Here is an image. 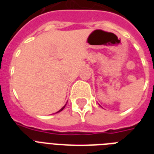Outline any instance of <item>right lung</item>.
Here are the masks:
<instances>
[{"label":"right lung","mask_w":154,"mask_h":154,"mask_svg":"<svg viewBox=\"0 0 154 154\" xmlns=\"http://www.w3.org/2000/svg\"><path fill=\"white\" fill-rule=\"evenodd\" d=\"M65 105H64V106H63V107H62V108H61V109H60V110H59V111H57V112H60V111H62V110H63V109H64V108H65ZM57 112H56V113H57Z\"/></svg>","instance_id":"obj_1"}]
</instances>
